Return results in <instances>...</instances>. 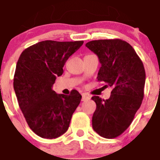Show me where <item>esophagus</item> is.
I'll use <instances>...</instances> for the list:
<instances>
[{
  "label": "esophagus",
  "instance_id": "34e87169",
  "mask_svg": "<svg viewBox=\"0 0 160 160\" xmlns=\"http://www.w3.org/2000/svg\"><path fill=\"white\" fill-rule=\"evenodd\" d=\"M88 99H90L89 95H88V94H82V101H83V102H84V101L86 100H88Z\"/></svg>",
  "mask_w": 160,
  "mask_h": 160
}]
</instances>
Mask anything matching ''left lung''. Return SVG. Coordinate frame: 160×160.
Wrapping results in <instances>:
<instances>
[{
  "instance_id": "obj_1",
  "label": "left lung",
  "mask_w": 160,
  "mask_h": 160,
  "mask_svg": "<svg viewBox=\"0 0 160 160\" xmlns=\"http://www.w3.org/2000/svg\"><path fill=\"white\" fill-rule=\"evenodd\" d=\"M86 47L102 64L98 81L112 88L107 100L92 97L96 103L93 129L105 138H115L129 128L142 105L145 83L143 62L132 46L120 39L92 41Z\"/></svg>"
}]
</instances>
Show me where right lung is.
Listing matches in <instances>:
<instances>
[{
    "label": "right lung",
    "instance_id": "add662e5",
    "mask_svg": "<svg viewBox=\"0 0 160 160\" xmlns=\"http://www.w3.org/2000/svg\"><path fill=\"white\" fill-rule=\"evenodd\" d=\"M83 41H44L25 49L16 64L13 86L18 105L29 128L43 138L53 139L67 131L82 96L77 90L69 95L52 90L69 56Z\"/></svg>",
    "mask_w": 160,
    "mask_h": 160
}]
</instances>
